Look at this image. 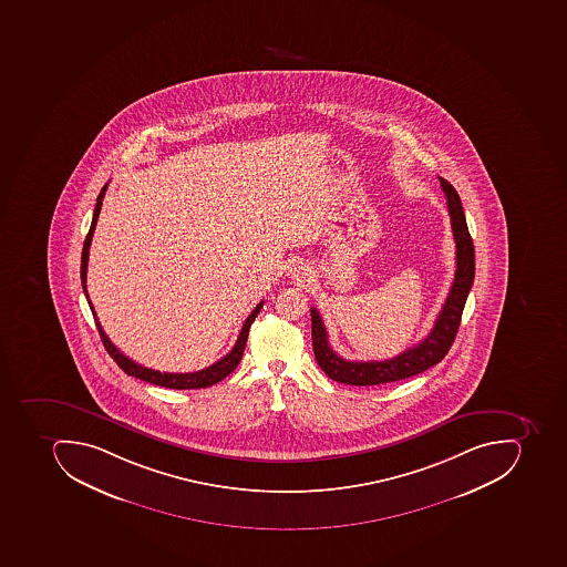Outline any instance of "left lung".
<instances>
[{"mask_svg": "<svg viewBox=\"0 0 567 567\" xmlns=\"http://www.w3.org/2000/svg\"><path fill=\"white\" fill-rule=\"evenodd\" d=\"M441 188L446 195L447 210L452 217L453 237L456 244V270L452 290L447 293L446 302L439 312L434 328L420 344L409 348L404 353L384 360V362H351L339 357L328 344L327 328L320 312L311 309L312 348L321 371L337 383L353 384V386H372V384L393 383L401 379L413 378L431 369L446 357L455 341L460 320L464 312L465 300L474 281V246L464 209L458 193L452 184L439 177Z\"/></svg>", "mask_w": 567, "mask_h": 567, "instance_id": "8db88e82", "label": "left lung"}]
</instances>
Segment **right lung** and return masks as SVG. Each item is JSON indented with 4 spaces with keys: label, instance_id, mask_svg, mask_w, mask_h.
<instances>
[{
    "label": "right lung",
    "instance_id": "add662e5",
    "mask_svg": "<svg viewBox=\"0 0 567 567\" xmlns=\"http://www.w3.org/2000/svg\"><path fill=\"white\" fill-rule=\"evenodd\" d=\"M107 186L109 184L103 186L99 198H96V207H94L93 221H91L90 231H87V235H85L81 260L82 290H84L85 298H87V303H90L91 312H93L94 316V323H96V328H99V333L100 337H102V342L103 346H105V350H107V353L114 358V362L117 363V365H120L121 369L126 372V374L133 375V378L142 379V381H147V383L158 384V386L174 388V390H195V388H207L219 383V381H223L226 375L231 374V372L235 371V367L239 365L240 360H243L244 348H246L247 336H249V328H251L252 321H255L256 316H258L261 307H264V302L258 303V306L252 309L251 315L247 316V320L244 321L243 330H240L239 337H237V342H235L230 353L226 354V357H223L219 362L207 367V369H202V371L186 372V374H172V372L154 371V369H147V367L138 365V363L133 362L132 358L121 353V351L117 350L114 344H112L107 333L103 332L102 324H100L99 318H96V312H94L93 303H91L90 297H87V288H85V277H87V260H90L91 240H93L94 228H96V221H99L100 210H102L103 196H105V192H107Z\"/></svg>",
    "mask_w": 567,
    "mask_h": 567
}]
</instances>
